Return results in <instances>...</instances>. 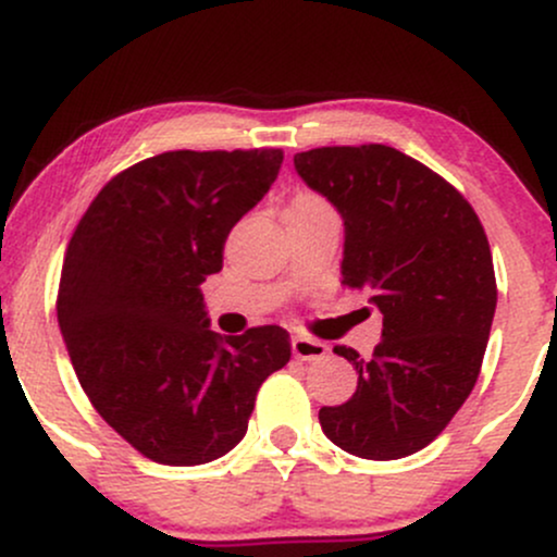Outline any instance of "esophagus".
Listing matches in <instances>:
<instances>
[{
	"label": "esophagus",
	"instance_id": "34e87169",
	"mask_svg": "<svg viewBox=\"0 0 557 557\" xmlns=\"http://www.w3.org/2000/svg\"><path fill=\"white\" fill-rule=\"evenodd\" d=\"M330 354V348L324 345L322 341H314V337H293V356H296L298 361H322L324 356Z\"/></svg>",
	"mask_w": 557,
	"mask_h": 557
}]
</instances>
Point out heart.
I'll use <instances>...</instances> for the list:
<instances>
[{"label":"heart","mask_w":557,"mask_h":557,"mask_svg":"<svg viewBox=\"0 0 557 557\" xmlns=\"http://www.w3.org/2000/svg\"><path fill=\"white\" fill-rule=\"evenodd\" d=\"M290 209H327V203L322 201L319 196H311V194H300L293 198Z\"/></svg>","instance_id":"b5f03b06"}]
</instances>
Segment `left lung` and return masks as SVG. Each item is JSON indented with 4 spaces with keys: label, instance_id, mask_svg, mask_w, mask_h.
<instances>
[{
    "label": "left lung",
    "instance_id": "left-lung-1",
    "mask_svg": "<svg viewBox=\"0 0 557 557\" xmlns=\"http://www.w3.org/2000/svg\"><path fill=\"white\" fill-rule=\"evenodd\" d=\"M300 181L343 216V285L382 314L354 398L319 411L345 453L395 461L421 450L469 398L497 306L487 235L471 203L437 172L382 144L322 146L293 157Z\"/></svg>",
    "mask_w": 557,
    "mask_h": 557
}]
</instances>
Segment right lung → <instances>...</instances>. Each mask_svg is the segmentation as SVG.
I'll return each mask as SVG.
<instances>
[{
  "instance_id": "obj_1",
  "label": "right lung",
  "mask_w": 557,
  "mask_h": 557,
  "mask_svg": "<svg viewBox=\"0 0 557 557\" xmlns=\"http://www.w3.org/2000/svg\"><path fill=\"white\" fill-rule=\"evenodd\" d=\"M283 151H164L112 177L70 238L57 319L99 417L157 463L246 437L257 389L290 361L277 324L220 335L198 285L277 181Z\"/></svg>"
}]
</instances>
